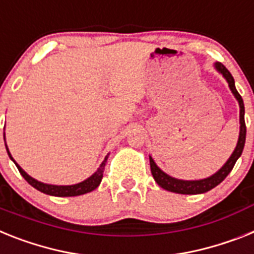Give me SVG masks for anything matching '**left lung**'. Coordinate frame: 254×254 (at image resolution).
I'll use <instances>...</instances> for the list:
<instances>
[{
    "instance_id": "obj_1",
    "label": "left lung",
    "mask_w": 254,
    "mask_h": 254,
    "mask_svg": "<svg viewBox=\"0 0 254 254\" xmlns=\"http://www.w3.org/2000/svg\"><path fill=\"white\" fill-rule=\"evenodd\" d=\"M214 68L217 69L218 73H221L225 77V80L229 84L230 90L236 98V101L239 103L240 114H239V123H240V131H239V138H238V143H236L235 150L231 153V156L229 160L223 164V167L219 170H217L216 173L212 174L208 178H203V180H193V181H185V180H178L174 177L169 176L165 172L160 169L156 165V163L153 161L152 157L150 156V165H151V173H152L153 180L156 181V183L160 187H163L164 190L170 191V192L176 193H183V195H197V193H204L218 186L219 183L225 180L226 177L229 176V173L232 170L234 165H235L236 160L242 156L243 148L246 144V135H247V127H246V121H244V102L240 94L238 93L235 87V81L229 69L222 64V63H214Z\"/></svg>"
}]
</instances>
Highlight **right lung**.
Returning <instances> with one entry per match:
<instances>
[{
	"label": "right lung",
	"instance_id": "add662e5",
	"mask_svg": "<svg viewBox=\"0 0 254 254\" xmlns=\"http://www.w3.org/2000/svg\"><path fill=\"white\" fill-rule=\"evenodd\" d=\"M6 146V144H5ZM6 151H7V155L8 157L12 160L18 168V170L20 172V174L23 176L27 182L31 185L32 187H35L36 190L38 191H41V192L46 193V195H50V196H59V197H67V196H78V195H84V193L87 192H91V191H94L102 182V178H103V170H104V165L107 163V159H108V155L104 157V160L102 161V164L99 165L97 170L94 172V174H91L89 178H86L85 181L80 183H76V185H68V186H58V185H49V183H44V182H40V181L35 180V178H32L31 176L25 173L24 170L20 168V165L16 164L14 159H12L11 153L8 151L7 146H6Z\"/></svg>",
	"mask_w": 254,
	"mask_h": 254
}]
</instances>
